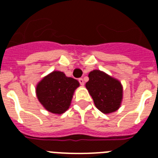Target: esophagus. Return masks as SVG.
<instances>
[{"label": "esophagus", "instance_id": "esophagus-1", "mask_svg": "<svg viewBox=\"0 0 158 158\" xmlns=\"http://www.w3.org/2000/svg\"><path fill=\"white\" fill-rule=\"evenodd\" d=\"M79 83L81 84V85H84V80L82 78H79V80H78Z\"/></svg>", "mask_w": 158, "mask_h": 158}]
</instances>
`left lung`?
Instances as JSON below:
<instances>
[{
  "mask_svg": "<svg viewBox=\"0 0 158 158\" xmlns=\"http://www.w3.org/2000/svg\"><path fill=\"white\" fill-rule=\"evenodd\" d=\"M89 78L85 87L96 108L104 114L116 111L123 100V92L121 82L99 69L89 73Z\"/></svg>",
  "mask_w": 158,
  "mask_h": 158,
  "instance_id": "8db88e82",
  "label": "left lung"
}]
</instances>
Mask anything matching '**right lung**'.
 <instances>
[{
  "instance_id": "1",
  "label": "right lung",
  "mask_w": 158,
  "mask_h": 158,
  "mask_svg": "<svg viewBox=\"0 0 158 158\" xmlns=\"http://www.w3.org/2000/svg\"><path fill=\"white\" fill-rule=\"evenodd\" d=\"M80 84L63 72L54 70L37 84L35 93L40 104L47 111L62 115L69 109L73 96Z\"/></svg>"
}]
</instances>
